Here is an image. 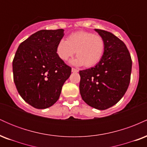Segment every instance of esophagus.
<instances>
[{
    "label": "esophagus",
    "instance_id": "esophagus-1",
    "mask_svg": "<svg viewBox=\"0 0 147 147\" xmlns=\"http://www.w3.org/2000/svg\"><path fill=\"white\" fill-rule=\"evenodd\" d=\"M72 72H79V70H78V69H76V68H72Z\"/></svg>",
    "mask_w": 147,
    "mask_h": 147
}]
</instances>
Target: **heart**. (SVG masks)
Masks as SVG:
<instances>
[{"instance_id": "b5f03b06", "label": "heart", "mask_w": 147, "mask_h": 147, "mask_svg": "<svg viewBox=\"0 0 147 147\" xmlns=\"http://www.w3.org/2000/svg\"><path fill=\"white\" fill-rule=\"evenodd\" d=\"M105 41L102 36L87 31L70 34L66 41L61 39L57 45V53L63 61L75 55L77 58L73 63L86 68L95 66L100 61L105 51Z\"/></svg>"}]
</instances>
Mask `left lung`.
Wrapping results in <instances>:
<instances>
[{
	"label": "left lung",
	"instance_id": "left-lung-1",
	"mask_svg": "<svg viewBox=\"0 0 147 147\" xmlns=\"http://www.w3.org/2000/svg\"><path fill=\"white\" fill-rule=\"evenodd\" d=\"M95 30L105 41V51L95 67L79 71V91L88 105L105 110L117 104L127 90L132 60L122 40L109 32Z\"/></svg>",
	"mask_w": 147,
	"mask_h": 147
}]
</instances>
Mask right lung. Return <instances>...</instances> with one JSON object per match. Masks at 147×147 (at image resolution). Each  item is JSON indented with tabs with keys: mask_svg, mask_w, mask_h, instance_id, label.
I'll use <instances>...</instances> for the list:
<instances>
[{
	"mask_svg": "<svg viewBox=\"0 0 147 147\" xmlns=\"http://www.w3.org/2000/svg\"><path fill=\"white\" fill-rule=\"evenodd\" d=\"M64 30H42L22 42L13 59L14 82L18 93L38 109L50 107L59 98L71 68L57 53Z\"/></svg>",
	"mask_w": 147,
	"mask_h": 147,
	"instance_id": "1",
	"label": "right lung"
}]
</instances>
